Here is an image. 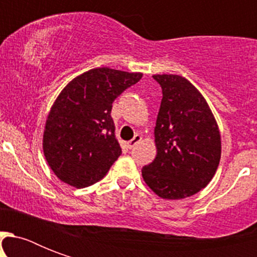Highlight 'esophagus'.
<instances>
[{
	"mask_svg": "<svg viewBox=\"0 0 257 257\" xmlns=\"http://www.w3.org/2000/svg\"><path fill=\"white\" fill-rule=\"evenodd\" d=\"M140 141H141V136H140V135H136V136L133 137V139H132V140H131V141H128L126 144H128L129 148H133V147H135V145L139 144Z\"/></svg>",
	"mask_w": 257,
	"mask_h": 257,
	"instance_id": "obj_1",
	"label": "esophagus"
}]
</instances>
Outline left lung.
Masks as SVG:
<instances>
[{"mask_svg":"<svg viewBox=\"0 0 257 257\" xmlns=\"http://www.w3.org/2000/svg\"><path fill=\"white\" fill-rule=\"evenodd\" d=\"M163 100L155 126L157 155L141 169L157 196L180 200L209 184L221 157V137L203 94L177 74H155Z\"/></svg>","mask_w":257,"mask_h":257,"instance_id":"8db88e82","label":"left lung"}]
</instances>
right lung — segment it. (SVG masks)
I'll return each instance as SVG.
<instances>
[{
  "mask_svg": "<svg viewBox=\"0 0 257 257\" xmlns=\"http://www.w3.org/2000/svg\"><path fill=\"white\" fill-rule=\"evenodd\" d=\"M143 73L96 68L62 89L50 108L42 149L54 175L74 188L97 183L121 155L110 116L113 101Z\"/></svg>",
  "mask_w": 257,
  "mask_h": 257,
  "instance_id": "add662e5",
  "label": "right lung"
}]
</instances>
